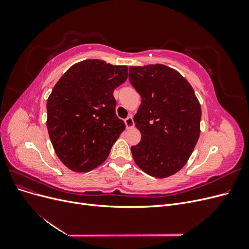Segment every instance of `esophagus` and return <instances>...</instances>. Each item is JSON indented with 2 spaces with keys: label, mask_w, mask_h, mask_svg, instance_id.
Returning <instances> with one entry per match:
<instances>
[{
  "label": "esophagus",
  "mask_w": 249,
  "mask_h": 249,
  "mask_svg": "<svg viewBox=\"0 0 249 249\" xmlns=\"http://www.w3.org/2000/svg\"><path fill=\"white\" fill-rule=\"evenodd\" d=\"M124 123H125V125H126L127 129H130V127L134 126V120H133L132 116H129L127 118H125Z\"/></svg>",
  "instance_id": "esophagus-1"
}]
</instances>
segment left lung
Returning <instances> with one entry per match:
<instances>
[{"mask_svg": "<svg viewBox=\"0 0 249 249\" xmlns=\"http://www.w3.org/2000/svg\"><path fill=\"white\" fill-rule=\"evenodd\" d=\"M129 79L141 96L134 122L141 141L134 161L147 175L167 178L182 169L200 134V104L190 83L164 64L131 66Z\"/></svg>", "mask_w": 249, "mask_h": 249, "instance_id": "8db88e82", "label": "left lung"}]
</instances>
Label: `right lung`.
Segmentation results:
<instances>
[{
	"mask_svg": "<svg viewBox=\"0 0 249 249\" xmlns=\"http://www.w3.org/2000/svg\"><path fill=\"white\" fill-rule=\"evenodd\" d=\"M127 66L87 59L59 79L48 102L47 126L55 153L67 168L87 172L106 161L125 124L116 116L113 91Z\"/></svg>",
	"mask_w": 249,
	"mask_h": 249,
	"instance_id": "right-lung-1",
	"label": "right lung"
}]
</instances>
